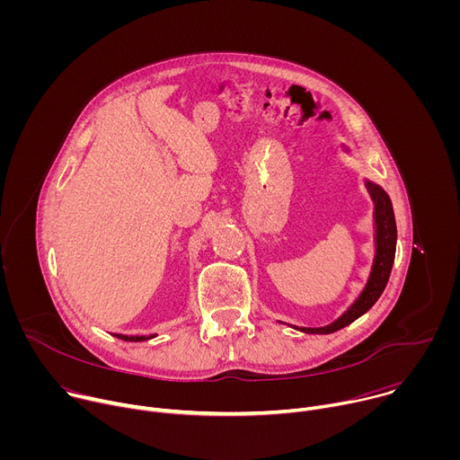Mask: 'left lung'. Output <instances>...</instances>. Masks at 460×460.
<instances>
[{
  "label": "left lung",
  "instance_id": "obj_1",
  "mask_svg": "<svg viewBox=\"0 0 460 460\" xmlns=\"http://www.w3.org/2000/svg\"><path fill=\"white\" fill-rule=\"evenodd\" d=\"M367 192L373 200L375 211H373V220H375V258H373V266L369 279L358 295V298L344 311L335 322L323 327H296L295 330L311 333V335H327V333H335L342 327L349 325L355 322L358 316H362L366 311L373 307V304L380 298L382 291L385 289V284L391 275L393 261H395V249H397V224H395V215H393V206L387 192L366 180Z\"/></svg>",
  "mask_w": 460,
  "mask_h": 460
}]
</instances>
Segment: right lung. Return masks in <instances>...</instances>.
<instances>
[{"mask_svg":"<svg viewBox=\"0 0 460 460\" xmlns=\"http://www.w3.org/2000/svg\"><path fill=\"white\" fill-rule=\"evenodd\" d=\"M116 339H121V341H127V342H142V341H149V339H155L156 335H135V337H128V335H114Z\"/></svg>","mask_w":460,"mask_h":460,"instance_id":"1","label":"right lung"}]
</instances>
